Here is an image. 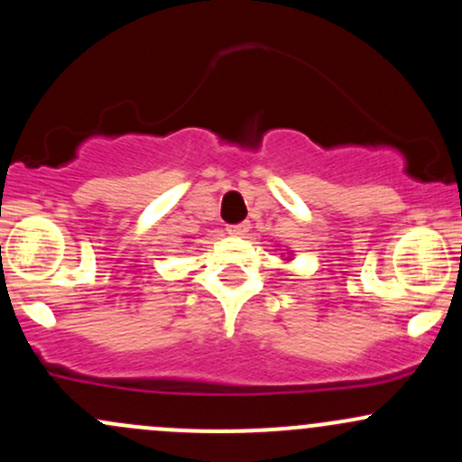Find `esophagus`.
Here are the masks:
<instances>
[{
  "label": "esophagus",
  "mask_w": 462,
  "mask_h": 462,
  "mask_svg": "<svg viewBox=\"0 0 462 462\" xmlns=\"http://www.w3.org/2000/svg\"><path fill=\"white\" fill-rule=\"evenodd\" d=\"M247 230H250V226H247V223H236V226H227V235H232V236H243Z\"/></svg>",
  "instance_id": "1"
}]
</instances>
